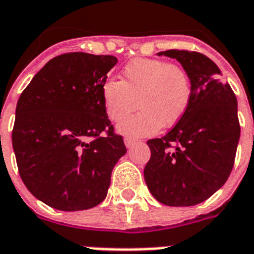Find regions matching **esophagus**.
Returning a JSON list of instances; mask_svg holds the SVG:
<instances>
[{
    "label": "esophagus",
    "instance_id": "obj_1",
    "mask_svg": "<svg viewBox=\"0 0 254 254\" xmlns=\"http://www.w3.org/2000/svg\"><path fill=\"white\" fill-rule=\"evenodd\" d=\"M135 143H136V140H135V139H132V137H125V144H126V147H127V148L132 147Z\"/></svg>",
    "mask_w": 254,
    "mask_h": 254
}]
</instances>
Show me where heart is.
Segmentation results:
<instances>
[{
  "mask_svg": "<svg viewBox=\"0 0 254 254\" xmlns=\"http://www.w3.org/2000/svg\"><path fill=\"white\" fill-rule=\"evenodd\" d=\"M100 92L106 114L114 122L123 121L140 106V111L122 122L118 129L131 136H148L182 119L192 88L182 66L162 60H135L123 68L122 80L107 79Z\"/></svg>",
  "mask_w": 254,
  "mask_h": 254,
  "instance_id": "1",
  "label": "heart"
}]
</instances>
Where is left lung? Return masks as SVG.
<instances>
[{
    "instance_id": "left-lung-1",
    "label": "left lung",
    "mask_w": 254,
    "mask_h": 254,
    "mask_svg": "<svg viewBox=\"0 0 254 254\" xmlns=\"http://www.w3.org/2000/svg\"><path fill=\"white\" fill-rule=\"evenodd\" d=\"M158 56L182 64L192 95L174 128L147 141L151 159L144 180L159 202L190 207L211 197L231 175L240 139L237 99L231 86L219 79L217 64L204 54L167 50Z\"/></svg>"
}]
</instances>
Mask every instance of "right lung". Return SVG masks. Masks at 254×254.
Wrapping results in <instances>:
<instances>
[{"label": "right lung", "instance_id": "obj_1", "mask_svg": "<svg viewBox=\"0 0 254 254\" xmlns=\"http://www.w3.org/2000/svg\"><path fill=\"white\" fill-rule=\"evenodd\" d=\"M117 62L113 56L62 54L19 96L11 133L19 176L49 207L83 211L107 196L111 172L127 152L100 92Z\"/></svg>", "mask_w": 254, "mask_h": 254}]
</instances>
